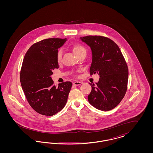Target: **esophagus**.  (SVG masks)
<instances>
[{
	"label": "esophagus",
	"instance_id": "esophagus-1",
	"mask_svg": "<svg viewBox=\"0 0 153 153\" xmlns=\"http://www.w3.org/2000/svg\"><path fill=\"white\" fill-rule=\"evenodd\" d=\"M73 84V85H80L81 84H82V82L79 81H74Z\"/></svg>",
	"mask_w": 153,
	"mask_h": 153
}]
</instances>
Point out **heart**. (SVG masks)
I'll use <instances>...</instances> for the list:
<instances>
[{"label": "heart", "mask_w": 153, "mask_h": 153, "mask_svg": "<svg viewBox=\"0 0 153 153\" xmlns=\"http://www.w3.org/2000/svg\"><path fill=\"white\" fill-rule=\"evenodd\" d=\"M72 51L74 54L76 55V57H77L80 54L82 53H87V50L85 48L82 46L81 44H76L74 45L72 47ZM62 57V50H59L57 53V61L58 62H60Z\"/></svg>", "instance_id": "obj_1"}]
</instances>
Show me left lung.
Listing matches in <instances>:
<instances>
[{
	"instance_id": "left-lung-1",
	"label": "left lung",
	"mask_w": 153,
	"mask_h": 153,
	"mask_svg": "<svg viewBox=\"0 0 153 153\" xmlns=\"http://www.w3.org/2000/svg\"><path fill=\"white\" fill-rule=\"evenodd\" d=\"M91 49V75L98 73V82L89 83V102L97 109L109 111L122 101L126 93L128 77L127 63L119 46L108 38L99 36L80 37Z\"/></svg>"
}]
</instances>
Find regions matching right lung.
<instances>
[{
  "instance_id": "right-lung-1",
  "label": "right lung",
  "mask_w": 153,
  "mask_h": 153,
  "mask_svg": "<svg viewBox=\"0 0 153 153\" xmlns=\"http://www.w3.org/2000/svg\"><path fill=\"white\" fill-rule=\"evenodd\" d=\"M66 38H48L33 44L24 57L20 73L22 89L32 108L39 114L53 116L67 102L72 83L66 81L54 85L53 71L58 69V49Z\"/></svg>"
}]
</instances>
